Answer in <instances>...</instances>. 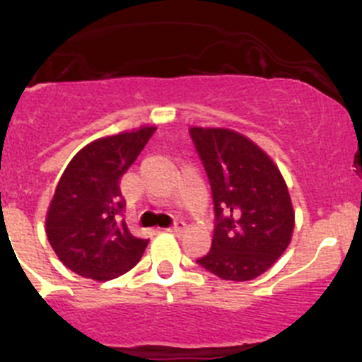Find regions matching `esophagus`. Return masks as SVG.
I'll return each mask as SVG.
<instances>
[{
    "label": "esophagus",
    "instance_id": "obj_1",
    "mask_svg": "<svg viewBox=\"0 0 362 362\" xmlns=\"http://www.w3.org/2000/svg\"><path fill=\"white\" fill-rule=\"evenodd\" d=\"M184 229H185V222L177 221L173 226H171V228H168V231L175 233V235H178V233H182V231H184Z\"/></svg>",
    "mask_w": 362,
    "mask_h": 362
}]
</instances>
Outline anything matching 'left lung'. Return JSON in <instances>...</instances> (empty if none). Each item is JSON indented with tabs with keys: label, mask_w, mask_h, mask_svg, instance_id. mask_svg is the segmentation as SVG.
Masks as SVG:
<instances>
[{
	"label": "left lung",
	"mask_w": 362,
	"mask_h": 362,
	"mask_svg": "<svg viewBox=\"0 0 362 362\" xmlns=\"http://www.w3.org/2000/svg\"><path fill=\"white\" fill-rule=\"evenodd\" d=\"M214 196L211 249L198 264L222 280L247 282L272 268L294 229L289 189L272 158L226 127H191Z\"/></svg>",
	"instance_id": "left-lung-1"
}]
</instances>
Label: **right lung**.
<instances>
[{
    "label": "right lung",
    "mask_w": 362,
    "mask_h": 362,
    "mask_svg": "<svg viewBox=\"0 0 362 362\" xmlns=\"http://www.w3.org/2000/svg\"><path fill=\"white\" fill-rule=\"evenodd\" d=\"M154 131V126H141L100 138L69 160L47 211L45 229L59 261L76 275L117 279L144 255L148 240L127 229L119 184Z\"/></svg>",
    "instance_id": "1"
}]
</instances>
